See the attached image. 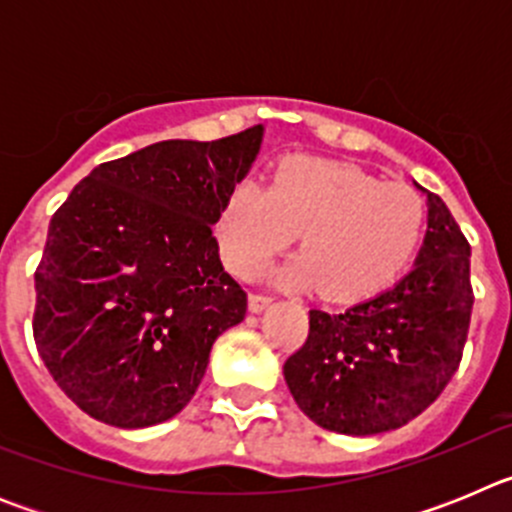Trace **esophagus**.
Here are the masks:
<instances>
[{
	"label": "esophagus",
	"instance_id": "34e87169",
	"mask_svg": "<svg viewBox=\"0 0 512 512\" xmlns=\"http://www.w3.org/2000/svg\"><path fill=\"white\" fill-rule=\"evenodd\" d=\"M271 305V297L269 295H259V292H251L248 295V310L251 312H261Z\"/></svg>",
	"mask_w": 512,
	"mask_h": 512
}]
</instances>
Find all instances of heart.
<instances>
[{
    "label": "heart",
    "mask_w": 512,
    "mask_h": 512,
    "mask_svg": "<svg viewBox=\"0 0 512 512\" xmlns=\"http://www.w3.org/2000/svg\"><path fill=\"white\" fill-rule=\"evenodd\" d=\"M425 223L423 197L408 184L382 182L346 161L287 156L269 187L246 179L230 189L215 238L225 266L251 277L297 233L302 256L274 277L354 305L377 297L408 269Z\"/></svg>",
    "instance_id": "b5f03b06"
}]
</instances>
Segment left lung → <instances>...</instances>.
Returning <instances> with one entry per match:
<instances>
[{
	"mask_svg": "<svg viewBox=\"0 0 512 512\" xmlns=\"http://www.w3.org/2000/svg\"><path fill=\"white\" fill-rule=\"evenodd\" d=\"M469 253L449 207L428 192V233L408 277L338 315L310 310L307 341L284 361V379L312 423L374 436L436 402L467 343Z\"/></svg>",
	"mask_w": 512,
	"mask_h": 512,
	"instance_id": "8db88e82",
	"label": "left lung"
}]
</instances>
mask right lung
I'll list each match as a JSON object with an SVG mask.
<instances>
[{
  "mask_svg": "<svg viewBox=\"0 0 512 512\" xmlns=\"http://www.w3.org/2000/svg\"><path fill=\"white\" fill-rule=\"evenodd\" d=\"M264 128L161 140L99 164L51 217L35 269L33 336L81 410L117 428L182 413L215 338L248 297L220 264L212 225L251 169Z\"/></svg>",
  "mask_w": 512,
  "mask_h": 512,
  "instance_id": "obj_1",
  "label": "right lung"
}]
</instances>
